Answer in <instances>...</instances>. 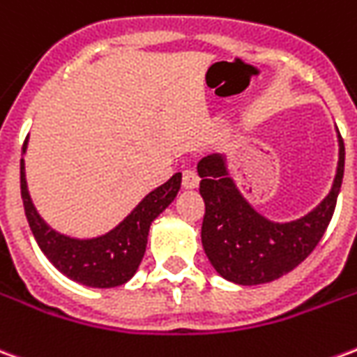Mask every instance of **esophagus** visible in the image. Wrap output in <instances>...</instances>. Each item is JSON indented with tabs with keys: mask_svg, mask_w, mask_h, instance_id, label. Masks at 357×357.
<instances>
[{
	"mask_svg": "<svg viewBox=\"0 0 357 357\" xmlns=\"http://www.w3.org/2000/svg\"><path fill=\"white\" fill-rule=\"evenodd\" d=\"M199 181H201V178H199V174H197V172L191 170V168L183 170L181 183H183V187H185V189H195V187L199 185Z\"/></svg>",
	"mask_w": 357,
	"mask_h": 357,
	"instance_id": "esophagus-1",
	"label": "esophagus"
}]
</instances>
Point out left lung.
I'll return each instance as SVG.
<instances>
[{"mask_svg":"<svg viewBox=\"0 0 357 357\" xmlns=\"http://www.w3.org/2000/svg\"><path fill=\"white\" fill-rule=\"evenodd\" d=\"M338 168L331 193L307 216L273 224L248 206L227 178L222 156L202 158L197 170L204 199L202 247L212 266L237 284L271 283L312 255L335 214L344 176V141L338 133Z\"/></svg>","mask_w":357,"mask_h":357,"instance_id":"1","label":"left lung"}]
</instances>
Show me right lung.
Listing matches in <instances>:
<instances>
[{
    "label": "right lung",
    "mask_w": 357,
    "mask_h": 357,
    "mask_svg": "<svg viewBox=\"0 0 357 357\" xmlns=\"http://www.w3.org/2000/svg\"><path fill=\"white\" fill-rule=\"evenodd\" d=\"M24 149H26V141L22 143V151ZM179 185H181V174L178 172L166 183L151 191L133 208L132 214L112 231L97 239L78 241L55 233L38 216L28 197L24 162L20 158V197L24 204L28 225L34 233L42 252L61 273L70 277L73 281L88 287H99V289L118 287L132 279L145 255L151 222L176 199Z\"/></svg>",
    "instance_id": "1"
}]
</instances>
